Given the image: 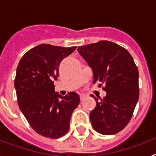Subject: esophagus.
<instances>
[{
    "label": "esophagus",
    "mask_w": 156,
    "mask_h": 156,
    "mask_svg": "<svg viewBox=\"0 0 156 156\" xmlns=\"http://www.w3.org/2000/svg\"><path fill=\"white\" fill-rule=\"evenodd\" d=\"M85 98H86L85 95H80V100H84V99H85Z\"/></svg>",
    "instance_id": "1"
}]
</instances>
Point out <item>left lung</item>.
Here are the masks:
<instances>
[{"label": "left lung", "mask_w": 156, "mask_h": 156, "mask_svg": "<svg viewBox=\"0 0 156 156\" xmlns=\"http://www.w3.org/2000/svg\"><path fill=\"white\" fill-rule=\"evenodd\" d=\"M77 50L92 69L93 83L104 84L106 91L100 100L90 95L96 101L90 113L92 127L104 135L118 133L128 125L138 103V67L126 48L110 41L101 40Z\"/></svg>", "instance_id": "obj_1"}]
</instances>
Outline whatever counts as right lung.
<instances>
[{
    "label": "right lung",
    "instance_id": "1",
    "mask_svg": "<svg viewBox=\"0 0 156 156\" xmlns=\"http://www.w3.org/2000/svg\"><path fill=\"white\" fill-rule=\"evenodd\" d=\"M76 48L42 44L26 52L17 67L14 87L19 108L31 128L46 138H59L68 132L71 115L80 102L75 92L58 95L53 84L61 61Z\"/></svg>",
    "mask_w": 156,
    "mask_h": 156
}]
</instances>
